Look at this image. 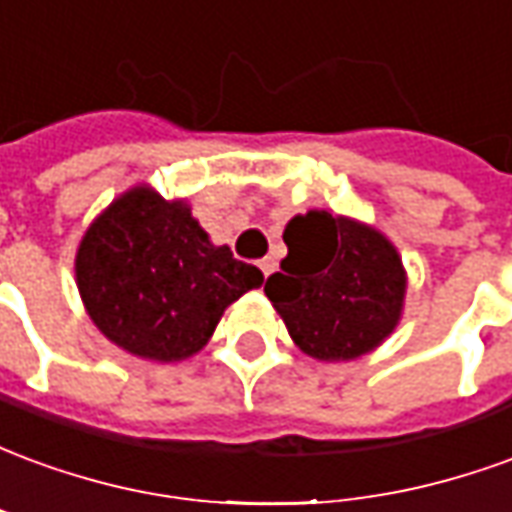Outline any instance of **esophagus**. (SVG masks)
I'll list each match as a JSON object with an SVG mask.
<instances>
[{
    "label": "esophagus",
    "mask_w": 512,
    "mask_h": 512,
    "mask_svg": "<svg viewBox=\"0 0 512 512\" xmlns=\"http://www.w3.org/2000/svg\"><path fill=\"white\" fill-rule=\"evenodd\" d=\"M260 271H263L266 277H271V274L277 271V260H274V257H263V260H260Z\"/></svg>",
    "instance_id": "obj_1"
}]
</instances>
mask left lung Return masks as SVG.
Returning a JSON list of instances; mask_svg holds the SVG:
<instances>
[{"instance_id": "8db88e82", "label": "left lung", "mask_w": 512, "mask_h": 512, "mask_svg": "<svg viewBox=\"0 0 512 512\" xmlns=\"http://www.w3.org/2000/svg\"><path fill=\"white\" fill-rule=\"evenodd\" d=\"M288 257L266 296L293 343L318 362H351L395 332L406 307V266L373 224L307 211L285 224Z\"/></svg>"}]
</instances>
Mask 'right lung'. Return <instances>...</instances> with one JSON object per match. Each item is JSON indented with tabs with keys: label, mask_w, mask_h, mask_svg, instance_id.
<instances>
[{
	"label": "right lung",
	"mask_w": 512,
	"mask_h": 512,
	"mask_svg": "<svg viewBox=\"0 0 512 512\" xmlns=\"http://www.w3.org/2000/svg\"><path fill=\"white\" fill-rule=\"evenodd\" d=\"M76 288L109 343L150 362L200 354L224 310L263 285V271L216 246L186 200L136 183L84 230Z\"/></svg>",
	"instance_id": "obj_1"
}]
</instances>
